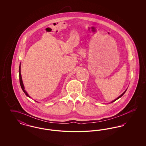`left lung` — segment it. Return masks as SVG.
Listing matches in <instances>:
<instances>
[{"label":"left lung","instance_id":"8db88e82","mask_svg":"<svg viewBox=\"0 0 146 146\" xmlns=\"http://www.w3.org/2000/svg\"><path fill=\"white\" fill-rule=\"evenodd\" d=\"M127 90V89H126V90L125 91H124V92H123V94H121V95H120V96H119V97H117V98H116V99H115V100H113V101H111V103H112V102H114V101H116V100H118V99H119V98H120V97H121V96H123V95H124V94H125V92H126V91Z\"/></svg>","mask_w":146,"mask_h":146}]
</instances>
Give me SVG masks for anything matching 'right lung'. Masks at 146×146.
Wrapping results in <instances>:
<instances>
[{"instance_id":"1","label":"right lung","mask_w":146,"mask_h":146,"mask_svg":"<svg viewBox=\"0 0 146 146\" xmlns=\"http://www.w3.org/2000/svg\"><path fill=\"white\" fill-rule=\"evenodd\" d=\"M19 78H20V85H21V88H22V90L24 92V93L26 94V96H27L28 97L31 98V97L29 96L28 93L26 92V91L25 90V86H24V85H23V81H22V76H21V63H20V67H19ZM36 101V102H38L36 101Z\"/></svg>"}]
</instances>
